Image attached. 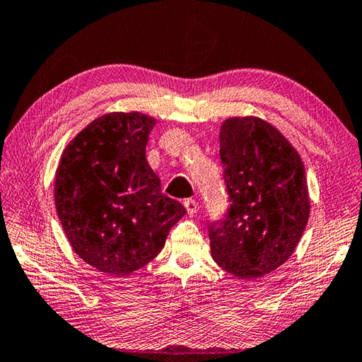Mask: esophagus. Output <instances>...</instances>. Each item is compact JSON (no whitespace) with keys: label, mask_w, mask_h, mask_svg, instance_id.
<instances>
[{"label":"esophagus","mask_w":362,"mask_h":362,"mask_svg":"<svg viewBox=\"0 0 362 362\" xmlns=\"http://www.w3.org/2000/svg\"><path fill=\"white\" fill-rule=\"evenodd\" d=\"M183 206H185V209L189 216H193V214H196V211H198V203H196V201L192 198L183 201Z\"/></svg>","instance_id":"esophagus-1"}]
</instances>
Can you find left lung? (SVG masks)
<instances>
[{
    "label": "left lung",
    "instance_id": "8db88e82",
    "mask_svg": "<svg viewBox=\"0 0 362 362\" xmlns=\"http://www.w3.org/2000/svg\"><path fill=\"white\" fill-rule=\"evenodd\" d=\"M230 207L211 222V254L238 278H260L293 254L310 217L305 166L276 127L255 116L220 127Z\"/></svg>",
    "mask_w": 362,
    "mask_h": 362
}]
</instances>
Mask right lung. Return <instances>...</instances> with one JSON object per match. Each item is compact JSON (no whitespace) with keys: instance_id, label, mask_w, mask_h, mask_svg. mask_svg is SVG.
I'll return each instance as SVG.
<instances>
[{"instance_id":"add662e5","label":"right lung","mask_w":362,"mask_h":362,"mask_svg":"<svg viewBox=\"0 0 362 362\" xmlns=\"http://www.w3.org/2000/svg\"><path fill=\"white\" fill-rule=\"evenodd\" d=\"M155 118L108 113L66 145L54 198L75 252L107 274L126 276L161 252L185 207L161 192L145 158Z\"/></svg>"}]
</instances>
